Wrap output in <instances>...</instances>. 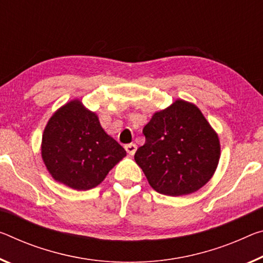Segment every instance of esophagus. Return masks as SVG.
I'll use <instances>...</instances> for the list:
<instances>
[{"instance_id": "34e87169", "label": "esophagus", "mask_w": 263, "mask_h": 263, "mask_svg": "<svg viewBox=\"0 0 263 263\" xmlns=\"http://www.w3.org/2000/svg\"><path fill=\"white\" fill-rule=\"evenodd\" d=\"M125 149H126V152L128 154H131V156H133V154H135L136 151H137V145L133 144V143L127 144V145H125Z\"/></svg>"}]
</instances>
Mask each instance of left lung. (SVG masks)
<instances>
[{"instance_id": "left-lung-1", "label": "left lung", "mask_w": 263, "mask_h": 263, "mask_svg": "<svg viewBox=\"0 0 263 263\" xmlns=\"http://www.w3.org/2000/svg\"><path fill=\"white\" fill-rule=\"evenodd\" d=\"M143 133L145 144L135 160L158 193H193L214 174L220 159L218 135L193 104L179 99L156 112Z\"/></svg>"}]
</instances>
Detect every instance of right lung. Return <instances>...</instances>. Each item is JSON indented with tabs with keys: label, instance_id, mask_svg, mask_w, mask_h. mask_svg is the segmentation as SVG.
Wrapping results in <instances>:
<instances>
[{
	"label": "right lung",
	"instance_id": "right-lung-1",
	"mask_svg": "<svg viewBox=\"0 0 263 263\" xmlns=\"http://www.w3.org/2000/svg\"><path fill=\"white\" fill-rule=\"evenodd\" d=\"M126 151L79 101L55 112L42 137V158L57 181L86 191L101 184Z\"/></svg>",
	"mask_w": 263,
	"mask_h": 263
}]
</instances>
